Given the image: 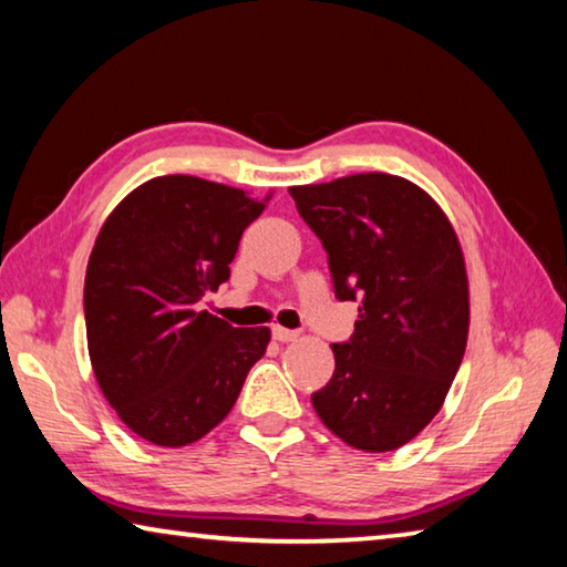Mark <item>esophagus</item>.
<instances>
[{
    "instance_id": "obj_1",
    "label": "esophagus",
    "mask_w": 567,
    "mask_h": 567,
    "mask_svg": "<svg viewBox=\"0 0 567 567\" xmlns=\"http://www.w3.org/2000/svg\"><path fill=\"white\" fill-rule=\"evenodd\" d=\"M274 339H276V341H281V343H289V341H296V339H299V333H296V331H289V329H284V326H274Z\"/></svg>"
}]
</instances>
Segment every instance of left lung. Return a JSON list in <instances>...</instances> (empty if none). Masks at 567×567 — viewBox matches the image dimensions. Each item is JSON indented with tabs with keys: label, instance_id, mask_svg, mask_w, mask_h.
<instances>
[{
	"label": "left lung",
	"instance_id": "obj_1",
	"mask_svg": "<svg viewBox=\"0 0 567 567\" xmlns=\"http://www.w3.org/2000/svg\"><path fill=\"white\" fill-rule=\"evenodd\" d=\"M289 194L329 254L336 296H361L353 339L331 346L336 371L313 409L351 449H401L441 411L468 343L458 234L403 176L351 174Z\"/></svg>",
	"mask_w": 567,
	"mask_h": 567
}]
</instances>
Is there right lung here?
<instances>
[{"instance_id": "right-lung-1", "label": "right lung", "mask_w": 567, "mask_h": 567, "mask_svg": "<svg viewBox=\"0 0 567 567\" xmlns=\"http://www.w3.org/2000/svg\"><path fill=\"white\" fill-rule=\"evenodd\" d=\"M274 192L251 198L198 176L148 178L96 236L84 278L89 361L128 431L162 449L221 423L271 331L198 311L228 278L238 241Z\"/></svg>"}]
</instances>
